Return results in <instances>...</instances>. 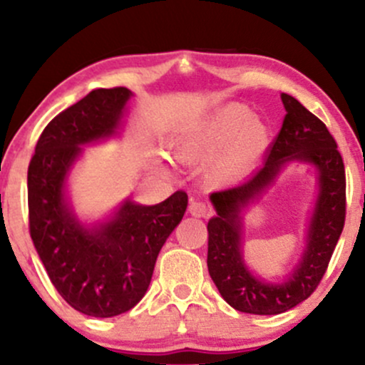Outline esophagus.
<instances>
[{"mask_svg":"<svg viewBox=\"0 0 365 365\" xmlns=\"http://www.w3.org/2000/svg\"><path fill=\"white\" fill-rule=\"evenodd\" d=\"M188 212L195 217H206L209 215V207L199 200H192L190 206H188Z\"/></svg>","mask_w":365,"mask_h":365,"instance_id":"1","label":"esophagus"}]
</instances>
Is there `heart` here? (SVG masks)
I'll return each mask as SVG.
<instances>
[{
    "mask_svg": "<svg viewBox=\"0 0 365 365\" xmlns=\"http://www.w3.org/2000/svg\"><path fill=\"white\" fill-rule=\"evenodd\" d=\"M269 144V130L242 104H230L173 144V156L183 165L206 161L221 150L215 175L232 180L245 175Z\"/></svg>",
    "mask_w": 365,
    "mask_h": 365,
    "instance_id": "1",
    "label": "heart"
}]
</instances>
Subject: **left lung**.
<instances>
[{
  "label": "left lung",
  "instance_id": "left-lung-1",
  "mask_svg": "<svg viewBox=\"0 0 365 365\" xmlns=\"http://www.w3.org/2000/svg\"><path fill=\"white\" fill-rule=\"evenodd\" d=\"M282 130L262 166L247 182L209 195L216 216L207 223V269L221 297L233 309L274 316L304 302L324 276L345 225V166L326 125L288 94H282ZM290 160L314 164L320 171V194L308 230V245L283 282H266L248 269L241 254L243 211L258 200Z\"/></svg>",
  "mask_w": 365,
  "mask_h": 365
}]
</instances>
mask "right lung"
I'll list each match as a JSON object with an SVG mask.
<instances>
[{
  "label": "right lung",
  "mask_w": 365,
  "mask_h": 365,
  "mask_svg": "<svg viewBox=\"0 0 365 365\" xmlns=\"http://www.w3.org/2000/svg\"><path fill=\"white\" fill-rule=\"evenodd\" d=\"M130 98L127 87L89 92L49 121L29 165V228L37 254L66 304L92 317L118 316L140 302L188 202L178 190L156 206L125 200L92 226L75 216L65 194L70 170L82 145L118 133Z\"/></svg>",
  "instance_id": "add662e5"
}]
</instances>
